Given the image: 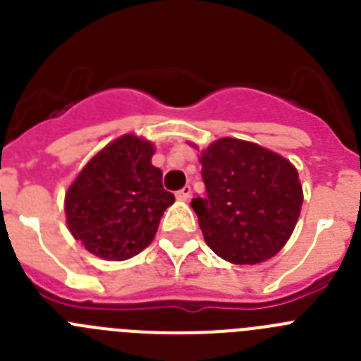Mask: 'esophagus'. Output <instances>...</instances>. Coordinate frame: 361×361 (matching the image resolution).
<instances>
[{
  "label": "esophagus",
  "instance_id": "obj_1",
  "mask_svg": "<svg viewBox=\"0 0 361 361\" xmlns=\"http://www.w3.org/2000/svg\"><path fill=\"white\" fill-rule=\"evenodd\" d=\"M190 195H191V188L190 186H184L183 190H178L177 193H175V197H177L178 200H188V199H190Z\"/></svg>",
  "mask_w": 361,
  "mask_h": 361
}]
</instances>
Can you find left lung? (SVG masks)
<instances>
[{
	"label": "left lung",
	"mask_w": 361,
	"mask_h": 361,
	"mask_svg": "<svg viewBox=\"0 0 361 361\" xmlns=\"http://www.w3.org/2000/svg\"><path fill=\"white\" fill-rule=\"evenodd\" d=\"M206 195L191 200L206 244L231 264H258L289 240L302 208L295 166L276 153L224 137L200 157Z\"/></svg>",
	"instance_id": "obj_1"
}]
</instances>
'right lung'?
Returning <instances> with one entry per match:
<instances>
[{
    "label": "right lung",
    "mask_w": 361,
    "mask_h": 361,
    "mask_svg": "<svg viewBox=\"0 0 361 361\" xmlns=\"http://www.w3.org/2000/svg\"><path fill=\"white\" fill-rule=\"evenodd\" d=\"M153 146L123 135L82 168L68 188V229L90 253L128 260L153 240L161 216L175 200L152 164Z\"/></svg>",
    "instance_id": "obj_1"
}]
</instances>
